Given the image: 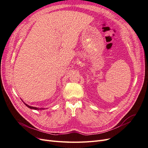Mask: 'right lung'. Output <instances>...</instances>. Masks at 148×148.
<instances>
[{
  "instance_id": "1",
  "label": "right lung",
  "mask_w": 148,
  "mask_h": 148,
  "mask_svg": "<svg viewBox=\"0 0 148 148\" xmlns=\"http://www.w3.org/2000/svg\"><path fill=\"white\" fill-rule=\"evenodd\" d=\"M24 104L27 106L28 107H29V109H35V110H42V109H42V108H37V107H32V106H29L28 105H27L26 104H25V103H24Z\"/></svg>"
}]
</instances>
